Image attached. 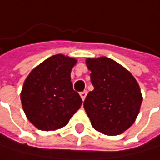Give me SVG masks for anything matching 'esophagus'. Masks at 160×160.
<instances>
[{"label": "esophagus", "mask_w": 160, "mask_h": 160, "mask_svg": "<svg viewBox=\"0 0 160 160\" xmlns=\"http://www.w3.org/2000/svg\"><path fill=\"white\" fill-rule=\"evenodd\" d=\"M81 98H82V101H84L85 100V98H86V95H87V92L86 91H82V92H81Z\"/></svg>", "instance_id": "34e87169"}]
</instances>
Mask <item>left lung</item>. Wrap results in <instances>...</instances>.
<instances>
[{"label":"left lung","mask_w":160,"mask_h":160,"mask_svg":"<svg viewBox=\"0 0 160 160\" xmlns=\"http://www.w3.org/2000/svg\"><path fill=\"white\" fill-rule=\"evenodd\" d=\"M91 71L90 91L83 108L96 131L118 135L136 120L142 103V94L134 77L121 64L107 57L86 58Z\"/></svg>","instance_id":"left-lung-1"}]
</instances>
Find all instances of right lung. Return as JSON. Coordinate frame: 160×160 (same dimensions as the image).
I'll return each mask as SVG.
<instances>
[{
	"instance_id": "add662e5",
	"label": "right lung",
	"mask_w": 160,
	"mask_h": 160,
	"mask_svg": "<svg viewBox=\"0 0 160 160\" xmlns=\"http://www.w3.org/2000/svg\"><path fill=\"white\" fill-rule=\"evenodd\" d=\"M77 59L54 54L33 68L25 79L21 102L28 120L40 131H57L68 124L82 101L73 90L71 71Z\"/></svg>"
}]
</instances>
